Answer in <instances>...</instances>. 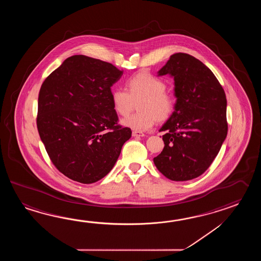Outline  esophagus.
Listing matches in <instances>:
<instances>
[{
  "label": "esophagus",
  "instance_id": "obj_1",
  "mask_svg": "<svg viewBox=\"0 0 261 261\" xmlns=\"http://www.w3.org/2000/svg\"><path fill=\"white\" fill-rule=\"evenodd\" d=\"M133 137H144V134L142 132H135V130H133Z\"/></svg>",
  "mask_w": 261,
  "mask_h": 261
}]
</instances>
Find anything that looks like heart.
Segmentation results:
<instances>
[{"label": "heart", "mask_w": 261, "mask_h": 261, "mask_svg": "<svg viewBox=\"0 0 261 261\" xmlns=\"http://www.w3.org/2000/svg\"><path fill=\"white\" fill-rule=\"evenodd\" d=\"M128 92L122 89H114L111 93L114 110L125 117L132 110L133 101L137 103L136 114L122 119V125L135 132H144L154 123L165 122L175 110V99L166 91V83L149 72H139L126 81Z\"/></svg>", "instance_id": "heart-1"}]
</instances>
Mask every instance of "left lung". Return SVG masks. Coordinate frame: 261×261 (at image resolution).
I'll return each mask as SVG.
<instances>
[{
  "instance_id": "left-lung-1",
  "label": "left lung",
  "mask_w": 261,
  "mask_h": 261,
  "mask_svg": "<svg viewBox=\"0 0 261 261\" xmlns=\"http://www.w3.org/2000/svg\"><path fill=\"white\" fill-rule=\"evenodd\" d=\"M174 80L175 110L161 127L164 148L156 169L172 181L201 175L227 137V99L211 70L193 56L175 53L158 72Z\"/></svg>"
}]
</instances>
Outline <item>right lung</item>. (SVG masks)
I'll return each instance as SVG.
<instances>
[{"instance_id":"right-lung-1","label":"right lung","mask_w":261,"mask_h":261,"mask_svg":"<svg viewBox=\"0 0 261 261\" xmlns=\"http://www.w3.org/2000/svg\"><path fill=\"white\" fill-rule=\"evenodd\" d=\"M123 72L84 55L66 59L45 78L38 97L37 128L52 163L79 183H95L116 164L129 128L118 125L111 87Z\"/></svg>"}]
</instances>
